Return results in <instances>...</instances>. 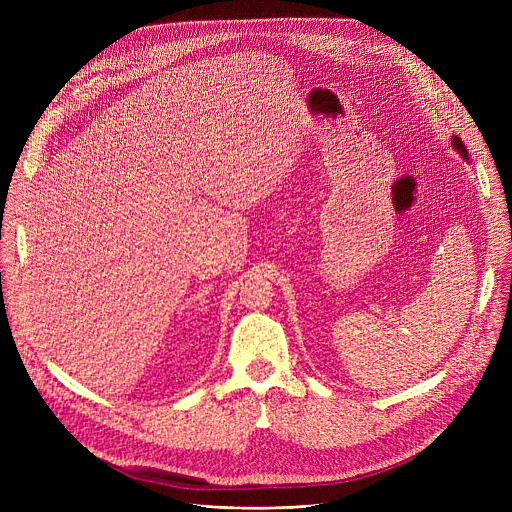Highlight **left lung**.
I'll use <instances>...</instances> for the list:
<instances>
[{
    "label": "left lung",
    "instance_id": "left-lung-1",
    "mask_svg": "<svg viewBox=\"0 0 512 512\" xmlns=\"http://www.w3.org/2000/svg\"><path fill=\"white\" fill-rule=\"evenodd\" d=\"M452 139H454V141H452V143H454V148H456V150H458V152H460V154H462V156H464V158L468 160V150L464 148V143H462V139H460L458 135H454Z\"/></svg>",
    "mask_w": 512,
    "mask_h": 512
}]
</instances>
